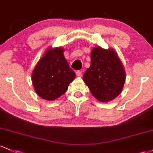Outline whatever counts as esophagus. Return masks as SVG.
I'll return each instance as SVG.
<instances>
[{
    "label": "esophagus",
    "mask_w": 153,
    "mask_h": 153,
    "mask_svg": "<svg viewBox=\"0 0 153 153\" xmlns=\"http://www.w3.org/2000/svg\"><path fill=\"white\" fill-rule=\"evenodd\" d=\"M76 75H77V76H78V77L82 76V72L80 71V70H78V71L76 72Z\"/></svg>",
    "instance_id": "34e87169"
}]
</instances>
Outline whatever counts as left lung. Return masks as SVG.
I'll return each instance as SVG.
<instances>
[{
	"mask_svg": "<svg viewBox=\"0 0 153 153\" xmlns=\"http://www.w3.org/2000/svg\"><path fill=\"white\" fill-rule=\"evenodd\" d=\"M126 78L123 63L113 48H92L90 67L83 79L98 101L108 102L116 98L123 91Z\"/></svg>",
	"mask_w": 153,
	"mask_h": 153,
	"instance_id": "obj_1",
	"label": "left lung"
}]
</instances>
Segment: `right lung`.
I'll use <instances>...</instances> for the list:
<instances>
[{
	"label": "right lung",
	"mask_w": 153,
	"mask_h": 153,
	"mask_svg": "<svg viewBox=\"0 0 153 153\" xmlns=\"http://www.w3.org/2000/svg\"><path fill=\"white\" fill-rule=\"evenodd\" d=\"M75 73L69 66L62 47L48 48L32 72L36 93L42 99L53 101L66 92Z\"/></svg>",
	"instance_id": "add662e5"
}]
</instances>
